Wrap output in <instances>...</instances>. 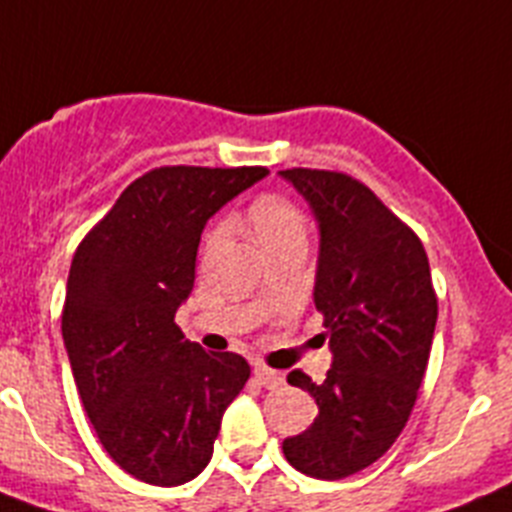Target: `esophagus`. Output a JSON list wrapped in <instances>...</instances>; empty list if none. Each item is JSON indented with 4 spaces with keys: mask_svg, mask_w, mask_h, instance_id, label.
<instances>
[{
    "mask_svg": "<svg viewBox=\"0 0 512 512\" xmlns=\"http://www.w3.org/2000/svg\"><path fill=\"white\" fill-rule=\"evenodd\" d=\"M255 381L265 389H278V386L286 384V376L281 371H273V368H265V366H257L255 368Z\"/></svg>",
    "mask_w": 512,
    "mask_h": 512,
    "instance_id": "esophagus-1",
    "label": "esophagus"
}]
</instances>
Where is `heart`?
I'll return each mask as SVG.
<instances>
[{"mask_svg": "<svg viewBox=\"0 0 512 512\" xmlns=\"http://www.w3.org/2000/svg\"><path fill=\"white\" fill-rule=\"evenodd\" d=\"M250 224L257 242L265 252H275L288 244H306V219L301 208L283 195H262L250 206ZM226 226L219 224L211 231L208 244L224 239Z\"/></svg>", "mask_w": 512, "mask_h": 512, "instance_id": "heart-1", "label": "heart"}]
</instances>
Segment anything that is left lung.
Instances as JSON below:
<instances>
[{"instance_id":"1","label":"left lung","mask_w":512,"mask_h":512,"mask_svg":"<svg viewBox=\"0 0 512 512\" xmlns=\"http://www.w3.org/2000/svg\"><path fill=\"white\" fill-rule=\"evenodd\" d=\"M278 175L304 195L317 221L314 306L332 350L322 384L288 373V384L317 399L319 415L283 441V453L306 477L345 479L379 461L410 420L438 299L417 234L363 182L327 170Z\"/></svg>"}]
</instances>
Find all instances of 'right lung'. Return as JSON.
<instances>
[{
	"label": "right lung",
	"mask_w": 512,
	"mask_h": 512,
	"mask_svg": "<svg viewBox=\"0 0 512 512\" xmlns=\"http://www.w3.org/2000/svg\"><path fill=\"white\" fill-rule=\"evenodd\" d=\"M265 167H159L133 180L71 260L61 335L102 448L157 487L195 479L250 379L237 353L185 340L175 314L195 283L213 213Z\"/></svg>",
	"instance_id": "1"
}]
</instances>
